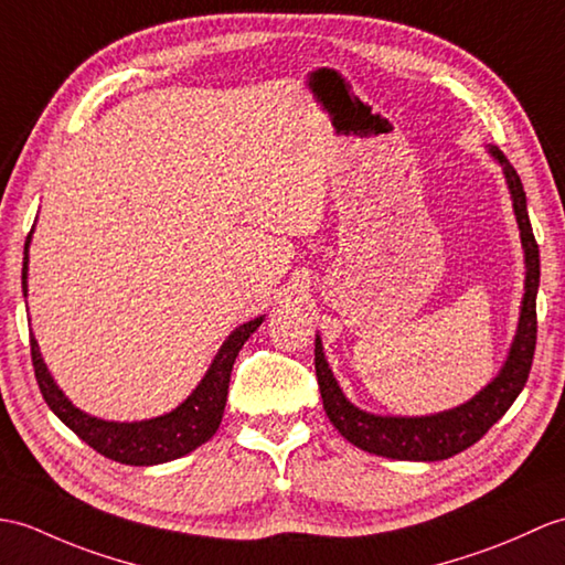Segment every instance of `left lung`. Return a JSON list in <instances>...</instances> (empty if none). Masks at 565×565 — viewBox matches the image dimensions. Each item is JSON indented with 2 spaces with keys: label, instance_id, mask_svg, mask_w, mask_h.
<instances>
[{
  "label": "left lung",
  "instance_id": "1",
  "mask_svg": "<svg viewBox=\"0 0 565 565\" xmlns=\"http://www.w3.org/2000/svg\"><path fill=\"white\" fill-rule=\"evenodd\" d=\"M498 163L505 170V180L520 226V238L527 262V279H524V298L515 342L510 347V356L491 385L483 387L475 399L457 406L450 412L433 416H375L353 406L324 361L320 339H315V375H318L322 406L334 428L356 445V448L373 452L390 460H414L436 462L467 450L487 436V430L501 418L510 404L518 399L524 383H527L536 347V288H540V245L534 241L532 223L527 216V196H524L518 170L508 163L505 156L491 149Z\"/></svg>",
  "mask_w": 565,
  "mask_h": 565
}]
</instances>
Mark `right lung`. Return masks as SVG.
<instances>
[{
  "instance_id": "obj_1",
  "label": "right lung",
  "mask_w": 565,
  "mask_h": 565,
  "mask_svg": "<svg viewBox=\"0 0 565 565\" xmlns=\"http://www.w3.org/2000/svg\"><path fill=\"white\" fill-rule=\"evenodd\" d=\"M29 241H25V247H23V296H25V271H29V267H25L29 265ZM259 324H262V318L245 322L226 339V342H223L212 363V369H209L202 383L196 385V390L178 406V409H173L166 416L149 418V422H137V424L100 422V418L88 416L82 409H76V406L62 395V390L55 385V380L50 377L33 337H31V359H33V371H35L38 387H41V395L64 426H70L78 438H82L86 445H90V448L100 452L103 457H108V460H115L120 465H132V467H149V465L178 460V457L200 448L202 443H206L214 436L221 424L223 406H226L235 356H238V351L247 342V337H250Z\"/></svg>"
}]
</instances>
